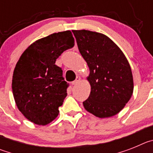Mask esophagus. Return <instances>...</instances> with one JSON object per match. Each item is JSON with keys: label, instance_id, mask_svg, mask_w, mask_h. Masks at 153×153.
<instances>
[{"label": "esophagus", "instance_id": "1", "mask_svg": "<svg viewBox=\"0 0 153 153\" xmlns=\"http://www.w3.org/2000/svg\"><path fill=\"white\" fill-rule=\"evenodd\" d=\"M79 81H80V77H79V76H76V78L75 80H74V82H72V84L73 85H76L78 83H79Z\"/></svg>", "mask_w": 153, "mask_h": 153}]
</instances>
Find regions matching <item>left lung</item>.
<instances>
[{
	"label": "left lung",
	"mask_w": 153,
	"mask_h": 153,
	"mask_svg": "<svg viewBox=\"0 0 153 153\" xmlns=\"http://www.w3.org/2000/svg\"><path fill=\"white\" fill-rule=\"evenodd\" d=\"M73 33L90 69L86 79L91 91L83 106L99 118L113 117L123 109L133 93L130 65L120 47L106 35L86 30Z\"/></svg>",
	"instance_id": "left-lung-1"
}]
</instances>
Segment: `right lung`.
<instances>
[{
    "label": "right lung",
    "mask_w": 153,
    "mask_h": 153,
    "mask_svg": "<svg viewBox=\"0 0 153 153\" xmlns=\"http://www.w3.org/2000/svg\"><path fill=\"white\" fill-rule=\"evenodd\" d=\"M74 46L70 30L52 33L30 44L17 61L12 79L13 98L21 113L34 124L47 125L60 113L68 83L55 63Z\"/></svg>",
    "instance_id": "add662e5"
}]
</instances>
